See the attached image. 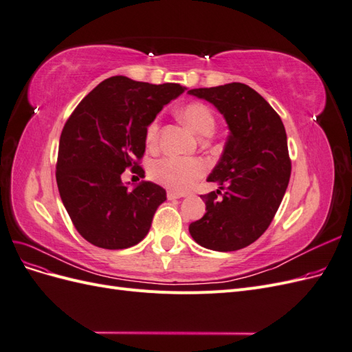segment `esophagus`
<instances>
[{
  "instance_id": "1",
  "label": "esophagus",
  "mask_w": 352,
  "mask_h": 352,
  "mask_svg": "<svg viewBox=\"0 0 352 352\" xmlns=\"http://www.w3.org/2000/svg\"><path fill=\"white\" fill-rule=\"evenodd\" d=\"M182 197H185V195L173 192V190H167V198L168 199H177V198H182Z\"/></svg>"
}]
</instances>
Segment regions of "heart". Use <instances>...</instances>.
<instances>
[{"label":"heart","mask_w":352,"mask_h":352,"mask_svg":"<svg viewBox=\"0 0 352 352\" xmlns=\"http://www.w3.org/2000/svg\"><path fill=\"white\" fill-rule=\"evenodd\" d=\"M180 119L190 131L198 135H207L214 127V116L206 104L194 101L186 104L180 110ZM160 132V122L155 119L145 129V141L153 146L157 142ZM207 172V164L198 158H186L177 155H167L157 160L150 168V175L157 184L168 188L175 192H186L197 180Z\"/></svg>","instance_id":"b5f03b06"}]
</instances>
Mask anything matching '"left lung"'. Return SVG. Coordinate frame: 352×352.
Listing matches in <instances>:
<instances>
[{"instance_id": "obj_1", "label": "left lung", "mask_w": 352, "mask_h": 352, "mask_svg": "<svg viewBox=\"0 0 352 352\" xmlns=\"http://www.w3.org/2000/svg\"><path fill=\"white\" fill-rule=\"evenodd\" d=\"M188 94L210 101L225 116L230 135L208 182L220 189L201 195L207 212L189 225L201 247L236 251L267 230L291 177L285 126L248 85L233 82Z\"/></svg>"}]
</instances>
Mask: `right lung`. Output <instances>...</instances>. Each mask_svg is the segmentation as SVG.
<instances>
[{
	"mask_svg": "<svg viewBox=\"0 0 352 352\" xmlns=\"http://www.w3.org/2000/svg\"><path fill=\"white\" fill-rule=\"evenodd\" d=\"M185 88L124 76L101 82L67 119L58 144V192L80 236L104 250L141 242L166 190L153 182L122 184L126 168L144 177L145 129Z\"/></svg>",
	"mask_w": 352,
	"mask_h": 352,
	"instance_id": "1",
	"label": "right lung"
}]
</instances>
